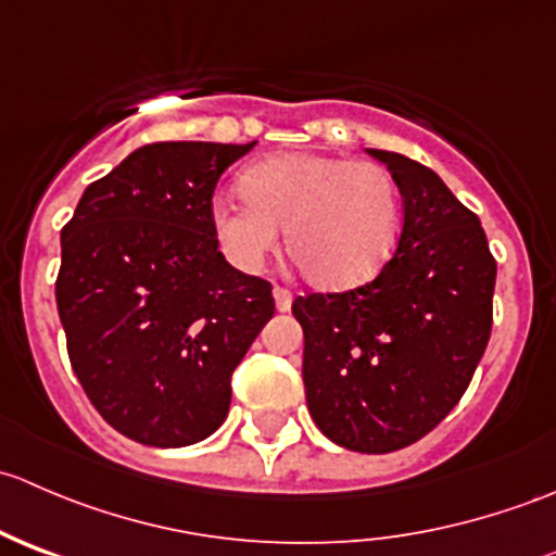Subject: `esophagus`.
Here are the masks:
<instances>
[{
  "label": "esophagus",
  "instance_id": "34e87169",
  "mask_svg": "<svg viewBox=\"0 0 556 556\" xmlns=\"http://www.w3.org/2000/svg\"><path fill=\"white\" fill-rule=\"evenodd\" d=\"M274 304H277V312H288L290 304H293V293L288 288H274Z\"/></svg>",
  "mask_w": 556,
  "mask_h": 556
}]
</instances>
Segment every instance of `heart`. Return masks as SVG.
<instances>
[{
  "mask_svg": "<svg viewBox=\"0 0 556 556\" xmlns=\"http://www.w3.org/2000/svg\"><path fill=\"white\" fill-rule=\"evenodd\" d=\"M242 199L212 206V228L233 266L255 271L277 247L301 277L323 290L368 282L390 257L401 226V195L392 174L374 161L285 153L242 174Z\"/></svg>",
  "mask_w": 556,
  "mask_h": 556,
  "instance_id": "heart-1",
  "label": "heart"
}]
</instances>
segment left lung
Wrapping results in <instances>:
<instances>
[{
	"label": "left lung",
	"instance_id": "8db88e82",
	"mask_svg": "<svg viewBox=\"0 0 556 556\" xmlns=\"http://www.w3.org/2000/svg\"><path fill=\"white\" fill-rule=\"evenodd\" d=\"M403 195L397 250L371 282L293 301L306 406L333 444L387 454L457 406L492 333L497 263L479 217L428 166L371 150Z\"/></svg>",
	"mask_w": 556,
	"mask_h": 556
}]
</instances>
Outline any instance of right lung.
<instances>
[{
    "instance_id": "add662e5",
    "label": "right lung",
    "mask_w": 556,
    "mask_h": 556,
    "mask_svg": "<svg viewBox=\"0 0 556 556\" xmlns=\"http://www.w3.org/2000/svg\"><path fill=\"white\" fill-rule=\"evenodd\" d=\"M252 148L144 144L88 185L61 228L70 363L93 408L144 446L215 433L233 371L274 317L271 282L237 271L212 228L217 179Z\"/></svg>"
}]
</instances>
